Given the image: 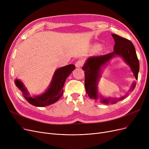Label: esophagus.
Masks as SVG:
<instances>
[{
    "mask_svg": "<svg viewBox=\"0 0 149 149\" xmlns=\"http://www.w3.org/2000/svg\"><path fill=\"white\" fill-rule=\"evenodd\" d=\"M84 64V61L83 60H77L75 63V66L77 68H81Z\"/></svg>",
    "mask_w": 149,
    "mask_h": 149,
    "instance_id": "34e87169",
    "label": "esophagus"
}]
</instances>
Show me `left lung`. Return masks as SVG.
Wrapping results in <instances>:
<instances>
[{"label":"left lung","instance_id":"1","mask_svg":"<svg viewBox=\"0 0 149 149\" xmlns=\"http://www.w3.org/2000/svg\"><path fill=\"white\" fill-rule=\"evenodd\" d=\"M115 40L114 51L101 56H93L89 57L82 69L84 70L85 79L84 85L86 93L91 98L97 100L98 98L97 81L100 77L101 67L115 56H119L123 58L125 62L129 65L134 74L135 79L138 80V72L139 70V63L138 59L135 48L133 43L127 38H123L118 35L112 34ZM136 83L132 84L131 89L133 90ZM124 97L118 99H124ZM101 102L105 104L111 103L113 104L116 100L101 98Z\"/></svg>","mask_w":149,"mask_h":149}]
</instances>
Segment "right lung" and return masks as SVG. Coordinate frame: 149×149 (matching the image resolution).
<instances>
[{"label": "right lung", "mask_w": 149, "mask_h": 149, "mask_svg": "<svg viewBox=\"0 0 149 149\" xmlns=\"http://www.w3.org/2000/svg\"><path fill=\"white\" fill-rule=\"evenodd\" d=\"M75 68V65H69L58 69L54 74L48 89L42 95L34 98L28 96L26 90L23 87V84L20 81L16 80L15 83L19 89L23 92L24 98L29 103L37 107H45L56 103L60 98L63 93V88L64 86L66 79Z\"/></svg>", "instance_id": "obj_1"}]
</instances>
